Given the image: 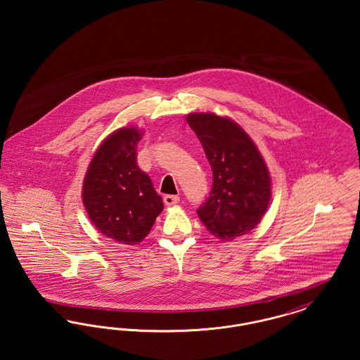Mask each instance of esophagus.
I'll return each instance as SVG.
<instances>
[{"instance_id": "34e87169", "label": "esophagus", "mask_w": 360, "mask_h": 360, "mask_svg": "<svg viewBox=\"0 0 360 360\" xmlns=\"http://www.w3.org/2000/svg\"><path fill=\"white\" fill-rule=\"evenodd\" d=\"M163 202L166 206L176 205L179 202V197L178 195H165Z\"/></svg>"}]
</instances>
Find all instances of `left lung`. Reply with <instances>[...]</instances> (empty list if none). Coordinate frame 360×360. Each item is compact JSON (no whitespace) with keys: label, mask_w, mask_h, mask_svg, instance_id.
Returning a JSON list of instances; mask_svg holds the SVG:
<instances>
[{"label":"left lung","mask_w":360,"mask_h":360,"mask_svg":"<svg viewBox=\"0 0 360 360\" xmlns=\"http://www.w3.org/2000/svg\"><path fill=\"white\" fill-rule=\"evenodd\" d=\"M190 128L200 139L213 172L209 197L197 209L206 229L224 241L254 229L271 198V179L264 159L247 132L228 117L190 113Z\"/></svg>","instance_id":"left-lung-1"}]
</instances>
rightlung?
I'll return each instance as SVG.
<instances>
[{
    "label": "right lung",
    "mask_w": 360,
    "mask_h": 360,
    "mask_svg": "<svg viewBox=\"0 0 360 360\" xmlns=\"http://www.w3.org/2000/svg\"><path fill=\"white\" fill-rule=\"evenodd\" d=\"M140 139L135 127L110 134L93 155L84 179L82 201L89 219L119 244L143 241L163 210L151 178L137 166Z\"/></svg>",
    "instance_id": "add662e5"
}]
</instances>
